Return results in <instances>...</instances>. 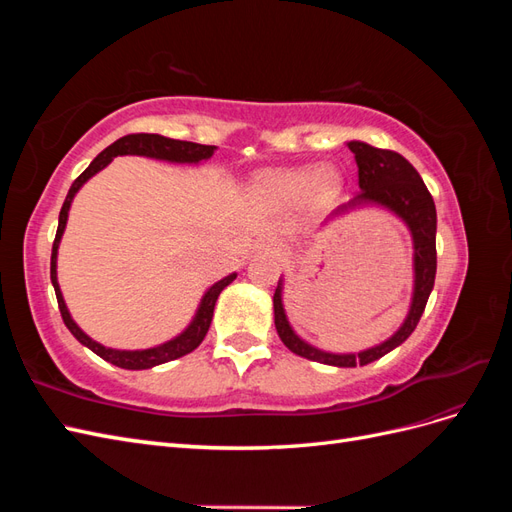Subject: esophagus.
<instances>
[{"label":"esophagus","instance_id":"1","mask_svg":"<svg viewBox=\"0 0 512 512\" xmlns=\"http://www.w3.org/2000/svg\"><path fill=\"white\" fill-rule=\"evenodd\" d=\"M258 247L265 254H275V245H273V241L271 239H262L260 243H258Z\"/></svg>","mask_w":512,"mask_h":512}]
</instances>
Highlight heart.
Returning <instances> with one entry per match:
<instances>
[{"mask_svg":"<svg viewBox=\"0 0 512 512\" xmlns=\"http://www.w3.org/2000/svg\"><path fill=\"white\" fill-rule=\"evenodd\" d=\"M262 188L277 196H299L312 188L318 198H331L339 188V177L331 168L284 170V173H269L262 179Z\"/></svg>","mask_w":512,"mask_h":512,"instance_id":"obj_1","label":"heart"}]
</instances>
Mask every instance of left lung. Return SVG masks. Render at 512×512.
Listing matches in <instances>:
<instances>
[{
	"label": "left lung",
	"mask_w": 512,
	"mask_h": 512,
	"mask_svg": "<svg viewBox=\"0 0 512 512\" xmlns=\"http://www.w3.org/2000/svg\"><path fill=\"white\" fill-rule=\"evenodd\" d=\"M348 149L354 153L356 166H359L361 192L356 194L346 207H354L361 203H378L395 211L399 218L408 224L414 241V297L406 322L401 324V329L391 339H386L384 344L363 350L359 354H331L305 344L303 339L290 329L282 305V284H277L273 294V312L275 329L284 346L294 354L305 356L309 361H318L335 367L367 365L380 359L386 352H391L399 344H404L425 312L433 282H436L438 267L436 205H433V198L421 175L416 173V168L404 156H399L397 151L391 149H378L359 141L348 143Z\"/></svg>",
	"instance_id": "8db88e82"
}]
</instances>
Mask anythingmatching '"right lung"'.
<instances>
[{
  "instance_id": "obj_1",
  "label": "right lung",
  "mask_w": 512,
  "mask_h": 512,
  "mask_svg": "<svg viewBox=\"0 0 512 512\" xmlns=\"http://www.w3.org/2000/svg\"><path fill=\"white\" fill-rule=\"evenodd\" d=\"M218 147L213 145H198V143H190V141H175V138H166L160 134H128V136H121L119 141H115L113 145H108L100 156L91 162L83 173L74 179V183L70 185V192L64 200V207L59 211V226H57V235L53 241V254H51V282L57 294V305H59V312L61 318H64V324L70 329V333L79 339L83 346H87L91 352H96L98 356H102L104 361L113 363L117 367L123 369H149V367H156L168 361H175L183 354H190L192 350H196L203 342L209 327H211V320H213V309H215V301H218L220 292L232 284L235 280L237 273H230L224 280H220L218 284H213L207 292L203 301H200V307L196 312V318L192 320V324L188 329H185L179 337L170 339V342L156 346V348H147V350H113V348H104L102 344L94 342V339L87 337L79 327H76V322L70 318L68 307L64 303V297H61V290L57 284V247H59V239L64 235V228H66V220H68V211H70V203L74 194L79 192L81 185L89 179L94 177L98 170H102L106 164H111L113 158L117 156H147V158H158V160H168V162H200V160H207L213 156V151Z\"/></svg>"
}]
</instances>
